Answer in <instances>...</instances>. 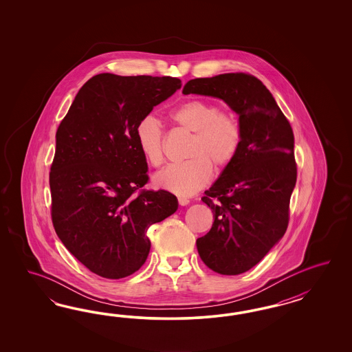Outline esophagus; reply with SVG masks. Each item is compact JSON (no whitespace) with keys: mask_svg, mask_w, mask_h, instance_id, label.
Masks as SVG:
<instances>
[{"mask_svg":"<svg viewBox=\"0 0 352 352\" xmlns=\"http://www.w3.org/2000/svg\"><path fill=\"white\" fill-rule=\"evenodd\" d=\"M178 203L182 206H186V205H188L190 204V200L187 199V197H178Z\"/></svg>","mask_w":352,"mask_h":352,"instance_id":"1","label":"esophagus"}]
</instances>
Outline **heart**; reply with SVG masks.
<instances>
[{
  "label": "heart",
  "instance_id": "obj_1",
  "mask_svg": "<svg viewBox=\"0 0 352 352\" xmlns=\"http://www.w3.org/2000/svg\"><path fill=\"white\" fill-rule=\"evenodd\" d=\"M170 118L178 128L191 133L184 153L188 160L168 166L153 181L162 190L187 196L210 181L213 168L224 170L234 162L243 144V125L232 111L200 98L182 102L171 111ZM135 142L151 166L162 165L165 131L159 118L152 115L140 118Z\"/></svg>",
  "mask_w": 352,
  "mask_h": 352
}]
</instances>
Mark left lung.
Masks as SVG:
<instances>
[{"instance_id":"obj_1","label":"left lung","mask_w":352,"mask_h":352,"mask_svg":"<svg viewBox=\"0 0 352 352\" xmlns=\"http://www.w3.org/2000/svg\"><path fill=\"white\" fill-rule=\"evenodd\" d=\"M183 94L222 99L243 125L239 155L201 197L214 223L196 241L200 258L214 272L239 275L261 262L288 228L297 182L294 134L270 90L253 75L193 78Z\"/></svg>"}]
</instances>
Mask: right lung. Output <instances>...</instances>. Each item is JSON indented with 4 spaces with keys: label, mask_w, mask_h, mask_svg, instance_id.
<instances>
[{
    "label": "right lung",
    "mask_w": 352,
    "mask_h": 352,
    "mask_svg": "<svg viewBox=\"0 0 352 352\" xmlns=\"http://www.w3.org/2000/svg\"><path fill=\"white\" fill-rule=\"evenodd\" d=\"M177 77H91L56 130L50 168L52 221L64 246L98 276L138 271L149 226L175 213L170 192L147 191V161L135 142L139 120L173 96Z\"/></svg>",
    "instance_id": "obj_1"
}]
</instances>
